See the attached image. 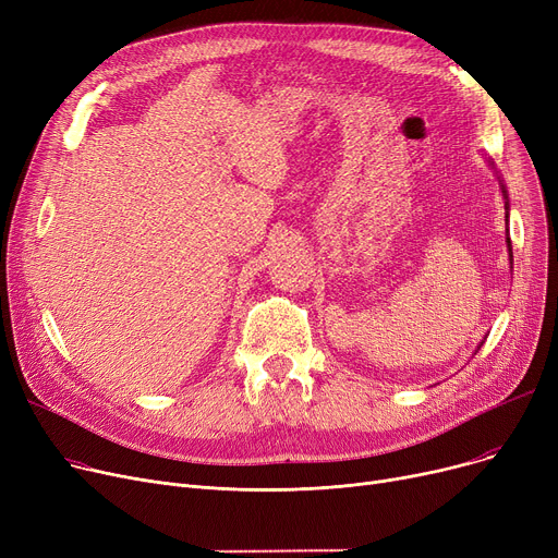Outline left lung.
Returning <instances> with one entry per match:
<instances>
[{"mask_svg": "<svg viewBox=\"0 0 558 558\" xmlns=\"http://www.w3.org/2000/svg\"><path fill=\"white\" fill-rule=\"evenodd\" d=\"M502 196H505V208H507V217H509V194H507V187L502 185ZM509 221V219H507ZM507 246H509V259H513V255H511V240L507 238ZM513 264V262H511Z\"/></svg>", "mask_w": 558, "mask_h": 558, "instance_id": "left-lung-1", "label": "left lung"}]
</instances>
